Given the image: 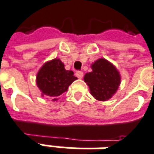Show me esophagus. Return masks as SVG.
<instances>
[{"instance_id": "esophagus-1", "label": "esophagus", "mask_w": 154, "mask_h": 154, "mask_svg": "<svg viewBox=\"0 0 154 154\" xmlns=\"http://www.w3.org/2000/svg\"><path fill=\"white\" fill-rule=\"evenodd\" d=\"M76 76H77L79 79H82V77H83V72H82V71H78L76 72Z\"/></svg>"}]
</instances>
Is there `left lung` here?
<instances>
[{
	"label": "left lung",
	"instance_id": "left-lung-1",
	"mask_svg": "<svg viewBox=\"0 0 154 154\" xmlns=\"http://www.w3.org/2000/svg\"><path fill=\"white\" fill-rule=\"evenodd\" d=\"M92 72L84 76V81L90 88L95 99L109 100L116 92L120 84V74L113 64L105 58H99L91 64Z\"/></svg>",
	"mask_w": 154,
	"mask_h": 154
}]
</instances>
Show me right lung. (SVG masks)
<instances>
[{
	"label": "right lung",
	"instance_id": "1",
	"mask_svg": "<svg viewBox=\"0 0 154 154\" xmlns=\"http://www.w3.org/2000/svg\"><path fill=\"white\" fill-rule=\"evenodd\" d=\"M77 79L72 71L66 70L62 61L55 58L45 63L38 70L36 84L43 97L47 96L53 100H57Z\"/></svg>",
	"mask_w": 154,
	"mask_h": 154
}]
</instances>
